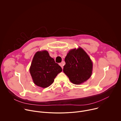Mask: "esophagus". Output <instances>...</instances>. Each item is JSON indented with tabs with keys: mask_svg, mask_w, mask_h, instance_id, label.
<instances>
[{
	"mask_svg": "<svg viewBox=\"0 0 121 121\" xmlns=\"http://www.w3.org/2000/svg\"><path fill=\"white\" fill-rule=\"evenodd\" d=\"M59 65L62 68V69H63V65H62V63H59Z\"/></svg>",
	"mask_w": 121,
	"mask_h": 121,
	"instance_id": "obj_1",
	"label": "esophagus"
}]
</instances>
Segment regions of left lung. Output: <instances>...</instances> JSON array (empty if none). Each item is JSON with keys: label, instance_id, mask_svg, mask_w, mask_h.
<instances>
[{"label": "left lung", "instance_id": "obj_1", "mask_svg": "<svg viewBox=\"0 0 121 121\" xmlns=\"http://www.w3.org/2000/svg\"><path fill=\"white\" fill-rule=\"evenodd\" d=\"M64 73L75 84H80L91 76L93 64L86 53L81 48L70 50L65 58Z\"/></svg>", "mask_w": 121, "mask_h": 121}]
</instances>
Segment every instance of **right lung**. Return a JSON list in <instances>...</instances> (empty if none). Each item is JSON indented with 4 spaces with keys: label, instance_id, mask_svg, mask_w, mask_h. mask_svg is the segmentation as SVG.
Returning <instances> with one entry per match:
<instances>
[{
    "label": "right lung",
    "instance_id": "obj_1",
    "mask_svg": "<svg viewBox=\"0 0 121 121\" xmlns=\"http://www.w3.org/2000/svg\"><path fill=\"white\" fill-rule=\"evenodd\" d=\"M62 70L60 66L50 56L46 51L35 53L30 68L34 83L43 88L50 86Z\"/></svg>",
    "mask_w": 121,
    "mask_h": 121
}]
</instances>
